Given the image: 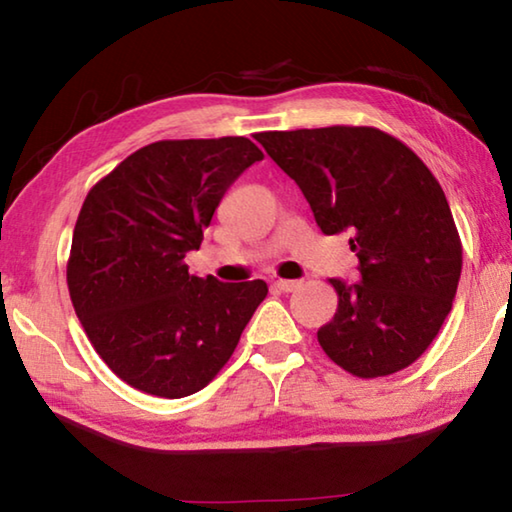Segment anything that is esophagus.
<instances>
[{
	"instance_id": "34e87169",
	"label": "esophagus",
	"mask_w": 512,
	"mask_h": 512,
	"mask_svg": "<svg viewBox=\"0 0 512 512\" xmlns=\"http://www.w3.org/2000/svg\"><path fill=\"white\" fill-rule=\"evenodd\" d=\"M275 287L284 291V293H291V291H296L300 287V282L298 280H277Z\"/></svg>"
}]
</instances>
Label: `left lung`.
<instances>
[{
    "instance_id": "left-lung-1",
    "label": "left lung",
    "mask_w": 512,
    "mask_h": 512,
    "mask_svg": "<svg viewBox=\"0 0 512 512\" xmlns=\"http://www.w3.org/2000/svg\"><path fill=\"white\" fill-rule=\"evenodd\" d=\"M296 180L325 235L352 232L359 282L329 280L339 307L318 329L361 379L411 366L436 339L461 280L463 246L443 187L409 146L372 126L257 133Z\"/></svg>"
}]
</instances>
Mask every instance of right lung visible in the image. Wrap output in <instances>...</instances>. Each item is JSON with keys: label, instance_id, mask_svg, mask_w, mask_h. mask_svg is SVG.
Segmentation results:
<instances>
[{"label": "right lung", "instance_id": "1", "mask_svg": "<svg viewBox=\"0 0 512 512\" xmlns=\"http://www.w3.org/2000/svg\"><path fill=\"white\" fill-rule=\"evenodd\" d=\"M264 153L248 137L160 140L119 162L85 196L67 287L92 348L155 397H187L219 375L266 298L264 280L189 273L228 187Z\"/></svg>", "mask_w": 512, "mask_h": 512}]
</instances>
